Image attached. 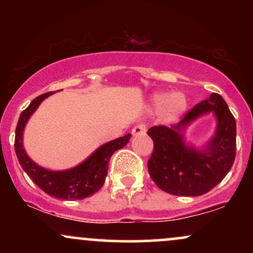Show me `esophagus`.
Segmentation results:
<instances>
[{
    "label": "esophagus",
    "instance_id": "34e87169",
    "mask_svg": "<svg viewBox=\"0 0 253 253\" xmlns=\"http://www.w3.org/2000/svg\"><path fill=\"white\" fill-rule=\"evenodd\" d=\"M146 129H147L146 125L139 124V125H136V126L133 127L132 134L133 135H144L145 133H146Z\"/></svg>",
    "mask_w": 253,
    "mask_h": 253
}]
</instances>
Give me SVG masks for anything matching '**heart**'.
<instances>
[{
  "label": "heart",
  "mask_w": 253,
  "mask_h": 253,
  "mask_svg": "<svg viewBox=\"0 0 253 253\" xmlns=\"http://www.w3.org/2000/svg\"><path fill=\"white\" fill-rule=\"evenodd\" d=\"M153 103L157 108L165 107L170 115H176L183 112L187 107L185 97L179 92H173L170 96L167 94H158L153 96Z\"/></svg>",
  "instance_id": "obj_1"
}]
</instances>
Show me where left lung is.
Listing matches in <instances>:
<instances>
[{
  "label": "left lung",
  "mask_w": 253,
  "mask_h": 253,
  "mask_svg": "<svg viewBox=\"0 0 253 253\" xmlns=\"http://www.w3.org/2000/svg\"><path fill=\"white\" fill-rule=\"evenodd\" d=\"M210 111L216 114L218 127L208 150L201 153L187 148L180 130ZM147 134L153 140L152 155L147 162L151 178L158 188L172 195L200 196L208 193L225 178L236 158V119L216 92L185 113L171 128L153 126Z\"/></svg>",
  "instance_id": "8db88e82"
}]
</instances>
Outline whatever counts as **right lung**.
Returning a JSON list of instances; mask_svg holds the SVG:
<instances>
[{
  "label": "right lung",
  "mask_w": 253,
  "mask_h": 253,
  "mask_svg": "<svg viewBox=\"0 0 253 253\" xmlns=\"http://www.w3.org/2000/svg\"><path fill=\"white\" fill-rule=\"evenodd\" d=\"M53 92H45L32 101L30 106L20 115L15 129V147L16 157L22 169L28 177L40 189L48 195L62 200H81L97 193L103 185L108 172L109 159L115 151L124 147L129 141L130 134L114 139L109 143L102 145L95 151L86 161L74 169L65 171H50L40 168L26 155L22 145V133L28 119L38 108L42 100Z\"/></svg>",
  "instance_id": "obj_1"
}]
</instances>
